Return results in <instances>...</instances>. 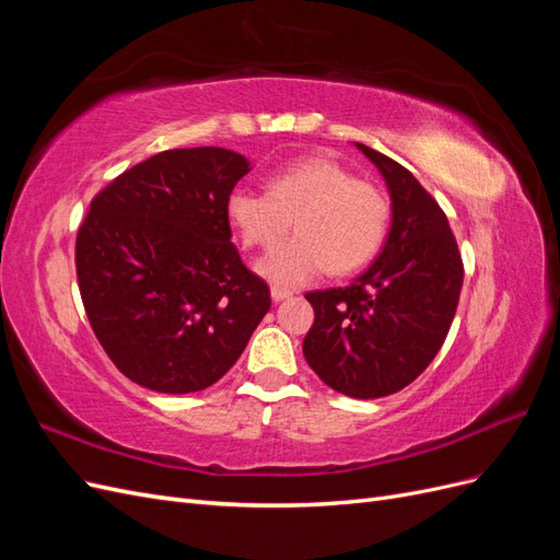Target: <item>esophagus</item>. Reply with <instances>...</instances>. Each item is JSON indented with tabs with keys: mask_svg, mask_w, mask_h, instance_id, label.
Returning <instances> with one entry per match:
<instances>
[{
	"mask_svg": "<svg viewBox=\"0 0 560 560\" xmlns=\"http://www.w3.org/2000/svg\"><path fill=\"white\" fill-rule=\"evenodd\" d=\"M270 296H273V301H284V299L292 296V292L290 290H282V287L273 284V287H270Z\"/></svg>",
	"mask_w": 560,
	"mask_h": 560,
	"instance_id": "esophagus-1",
	"label": "esophagus"
}]
</instances>
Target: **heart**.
I'll list each match as a JSON object with an SVG mask.
<instances>
[{"label": "heart", "mask_w": 560, "mask_h": 560, "mask_svg": "<svg viewBox=\"0 0 560 560\" xmlns=\"http://www.w3.org/2000/svg\"><path fill=\"white\" fill-rule=\"evenodd\" d=\"M226 214L245 247L268 252L259 270L276 284L296 287L327 268L350 276L376 257L389 226V200L378 184L354 177L327 156H306L268 177L266 194L233 189Z\"/></svg>", "instance_id": "heart-1"}]
</instances>
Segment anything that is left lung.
Listing matches in <instances>:
<instances>
[{
	"mask_svg": "<svg viewBox=\"0 0 560 560\" xmlns=\"http://www.w3.org/2000/svg\"><path fill=\"white\" fill-rule=\"evenodd\" d=\"M393 196L381 257L348 287L308 292L315 322L303 354L331 389L358 399L399 393L444 346L465 266L446 212L397 161L360 144Z\"/></svg>",
	"mask_w": 560,
	"mask_h": 560,
	"instance_id": "8db88e82",
	"label": "left lung"
}]
</instances>
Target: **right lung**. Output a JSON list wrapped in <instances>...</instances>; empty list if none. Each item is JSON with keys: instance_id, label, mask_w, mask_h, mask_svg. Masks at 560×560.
<instances>
[{"instance_id": "add662e5", "label": "right lung", "mask_w": 560, "mask_h": 560, "mask_svg": "<svg viewBox=\"0 0 560 560\" xmlns=\"http://www.w3.org/2000/svg\"><path fill=\"white\" fill-rule=\"evenodd\" d=\"M247 173V159L222 147L167 149L91 200L77 233L79 292L132 383L165 395L210 387L268 313V284L243 264L226 214Z\"/></svg>"}]
</instances>
